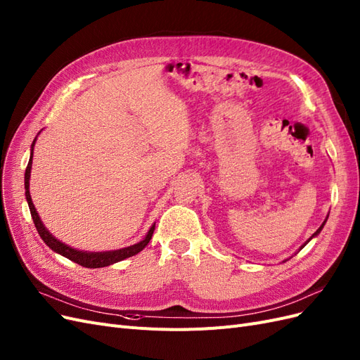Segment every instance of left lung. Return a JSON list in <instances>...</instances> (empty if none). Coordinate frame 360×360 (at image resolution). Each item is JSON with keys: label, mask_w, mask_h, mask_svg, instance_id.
Listing matches in <instances>:
<instances>
[{"label": "left lung", "mask_w": 360, "mask_h": 360, "mask_svg": "<svg viewBox=\"0 0 360 360\" xmlns=\"http://www.w3.org/2000/svg\"><path fill=\"white\" fill-rule=\"evenodd\" d=\"M326 219H328V218H326ZM326 219H324V223H326ZM324 223H323V224H321V226H320V227L317 229V231H316V233H314V235H312V236H311V238H309V239H308V240H307V242L304 243V245H302V247H300V248H304V247L307 245V243H308V242H309V240H311L312 238H314V236H317V235L320 233V231H321V229H323V226H324ZM284 262H285V260H284Z\"/></svg>", "instance_id": "left-lung-1"}]
</instances>
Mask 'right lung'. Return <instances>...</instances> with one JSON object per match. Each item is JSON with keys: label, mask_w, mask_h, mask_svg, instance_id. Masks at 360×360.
I'll use <instances>...</instances> for the list:
<instances>
[{"label": "right lung", "mask_w": 360, "mask_h": 360, "mask_svg": "<svg viewBox=\"0 0 360 360\" xmlns=\"http://www.w3.org/2000/svg\"><path fill=\"white\" fill-rule=\"evenodd\" d=\"M36 141H37V137L32 141L31 157H30V161H28L27 170H25V195H27V202H28V206H30L34 226H36L39 235L44 240L46 245L52 248L55 252L67 257L68 260H72V262H75L80 266H84V268H104V266H109V264H113L117 262H121L127 257L136 256L137 252H141L148 245L150 238H153V233L155 230V224H153V227L149 229L145 239L141 240L139 243H136V245L127 247V248H122V250H117V251H104V252H88V251H79V250L70 248L68 245H65V243L55 239L49 233V231L46 230V227L43 226L41 219H40V217L36 211V207H34V205H32L31 194H30V175H31V165H32V150H34V145H36Z\"/></svg>", "instance_id": "right-lung-1"}]
</instances>
